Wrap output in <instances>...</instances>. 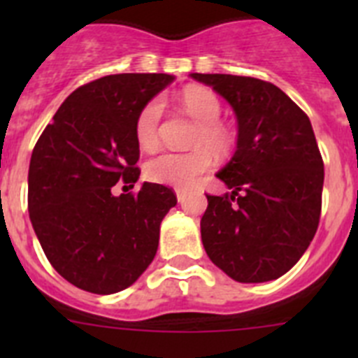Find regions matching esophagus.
Instances as JSON below:
<instances>
[{"instance_id":"34e87169","label":"esophagus","mask_w":358,"mask_h":358,"mask_svg":"<svg viewBox=\"0 0 358 358\" xmlns=\"http://www.w3.org/2000/svg\"><path fill=\"white\" fill-rule=\"evenodd\" d=\"M176 194H177V201L179 202H185V199L188 197V192H186V189H176Z\"/></svg>"}]
</instances>
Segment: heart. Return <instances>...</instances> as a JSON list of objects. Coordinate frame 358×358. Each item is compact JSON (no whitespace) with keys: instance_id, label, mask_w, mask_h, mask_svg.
Listing matches in <instances>:
<instances>
[{"instance_id":"heart-1","label":"heart","mask_w":358,"mask_h":358,"mask_svg":"<svg viewBox=\"0 0 358 358\" xmlns=\"http://www.w3.org/2000/svg\"><path fill=\"white\" fill-rule=\"evenodd\" d=\"M181 106L186 115L197 122L189 152H161L145 164V176L157 185L173 188H192L213 164V156L224 159L235 147V132L220 122L222 103L213 91L188 87L181 93ZM163 103L154 98L136 118L134 134L141 148L150 150L159 143V125Z\"/></svg>"}]
</instances>
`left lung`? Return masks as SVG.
<instances>
[{
  "label": "left lung",
  "mask_w": 358,
  "mask_h": 358,
  "mask_svg": "<svg viewBox=\"0 0 358 358\" xmlns=\"http://www.w3.org/2000/svg\"><path fill=\"white\" fill-rule=\"evenodd\" d=\"M235 109L238 141L217 173L227 188L208 194L201 236L210 260L240 283L283 276L314 238L324 163L305 110L271 82L192 73Z\"/></svg>",
  "instance_id": "left-lung-1"
}]
</instances>
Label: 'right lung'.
<instances>
[{"mask_svg":"<svg viewBox=\"0 0 358 358\" xmlns=\"http://www.w3.org/2000/svg\"><path fill=\"white\" fill-rule=\"evenodd\" d=\"M173 80L166 73H118L66 98L31 152L28 211L44 255L71 285L93 294L127 289L150 265L159 226L177 204L169 186L134 188L140 110Z\"/></svg>","mask_w":358,"mask_h":358,"instance_id":"right-lung-1","label":"right lung"}]
</instances>
